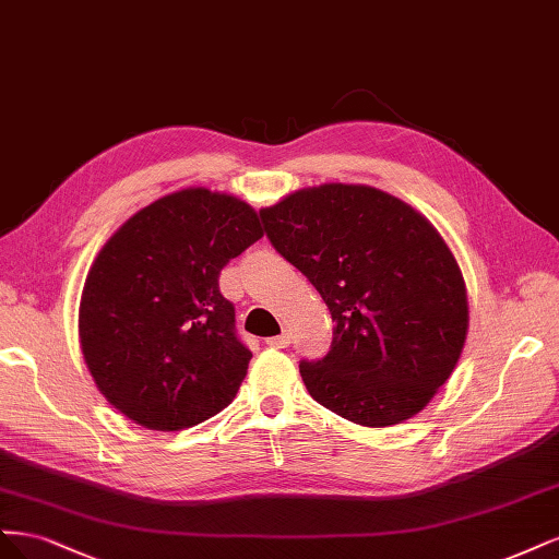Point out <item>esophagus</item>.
Wrapping results in <instances>:
<instances>
[{"label": "esophagus", "mask_w": 559, "mask_h": 559, "mask_svg": "<svg viewBox=\"0 0 559 559\" xmlns=\"http://www.w3.org/2000/svg\"><path fill=\"white\" fill-rule=\"evenodd\" d=\"M266 346H272V348H287V346H290V334L283 332V334H278V336L266 338Z\"/></svg>", "instance_id": "1"}]
</instances>
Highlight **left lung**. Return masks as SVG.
<instances>
[{
	"label": "left lung",
	"instance_id": "8db88e82",
	"mask_svg": "<svg viewBox=\"0 0 559 559\" xmlns=\"http://www.w3.org/2000/svg\"><path fill=\"white\" fill-rule=\"evenodd\" d=\"M260 218L332 313L330 353L299 362L311 397L365 427L420 413L469 328L462 272L435 225L383 190L344 183L297 190Z\"/></svg>",
	"mask_w": 559,
	"mask_h": 559
}]
</instances>
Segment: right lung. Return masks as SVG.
Masks as SVG:
<instances>
[{"label": "right lung", "instance_id": "right-lung-1", "mask_svg": "<svg viewBox=\"0 0 559 559\" xmlns=\"http://www.w3.org/2000/svg\"><path fill=\"white\" fill-rule=\"evenodd\" d=\"M262 239L258 213L206 188L141 209L85 278L79 336L99 392L141 427L178 431L237 394L250 353L221 293L223 266Z\"/></svg>", "mask_w": 559, "mask_h": 559}]
</instances>
